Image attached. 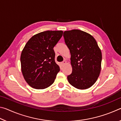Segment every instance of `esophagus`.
<instances>
[{
  "label": "esophagus",
  "mask_w": 121,
  "mask_h": 121,
  "mask_svg": "<svg viewBox=\"0 0 121 121\" xmlns=\"http://www.w3.org/2000/svg\"><path fill=\"white\" fill-rule=\"evenodd\" d=\"M66 63H67V61L65 60H64L62 63H61V64H62V65H65L66 64Z\"/></svg>",
  "instance_id": "1"
}]
</instances>
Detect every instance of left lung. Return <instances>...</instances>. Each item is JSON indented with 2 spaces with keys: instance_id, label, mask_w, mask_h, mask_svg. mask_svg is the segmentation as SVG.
<instances>
[{
  "instance_id": "obj_1",
  "label": "left lung",
  "mask_w": 121,
  "mask_h": 121,
  "mask_svg": "<svg viewBox=\"0 0 121 121\" xmlns=\"http://www.w3.org/2000/svg\"><path fill=\"white\" fill-rule=\"evenodd\" d=\"M65 43L70 50L72 73L69 83L78 89L92 86L101 71L102 54L95 38L82 30L73 29L63 33Z\"/></svg>"
}]
</instances>
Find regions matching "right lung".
Masks as SVG:
<instances>
[{
    "label": "right lung",
    "mask_w": 121,
    "mask_h": 121,
    "mask_svg": "<svg viewBox=\"0 0 121 121\" xmlns=\"http://www.w3.org/2000/svg\"><path fill=\"white\" fill-rule=\"evenodd\" d=\"M63 31H43L32 37L22 51L21 71L30 86L44 89L54 83L60 67L55 62L53 48L62 36Z\"/></svg>",
    "instance_id": "1"
}]
</instances>
